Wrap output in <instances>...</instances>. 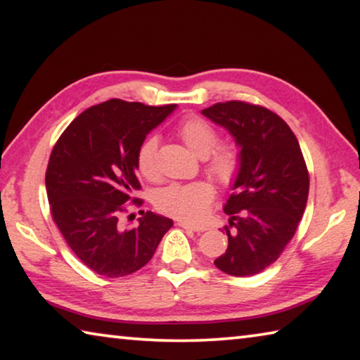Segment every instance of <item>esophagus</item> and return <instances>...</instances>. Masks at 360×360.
Segmentation results:
<instances>
[{"instance_id": "obj_1", "label": "esophagus", "mask_w": 360, "mask_h": 360, "mask_svg": "<svg viewBox=\"0 0 360 360\" xmlns=\"http://www.w3.org/2000/svg\"><path fill=\"white\" fill-rule=\"evenodd\" d=\"M178 225H179V227H182V229H188V230H193V231H205L206 230L205 225H195V224L186 222V221H179Z\"/></svg>"}]
</instances>
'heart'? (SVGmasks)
<instances>
[{
	"label": "heart",
	"instance_id": "obj_1",
	"mask_svg": "<svg viewBox=\"0 0 360 360\" xmlns=\"http://www.w3.org/2000/svg\"><path fill=\"white\" fill-rule=\"evenodd\" d=\"M178 135L195 155L205 160V172L219 184L231 186L241 169V150L236 144H217L219 135L208 122L195 117H186L179 122ZM157 138L149 136L139 144L136 150V169L148 181H157ZM214 197L208 182L197 181L188 184H169L163 187L155 197V205L165 214L188 222L198 221L208 211Z\"/></svg>",
	"mask_w": 360,
	"mask_h": 360
}]
</instances>
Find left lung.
Returning a JSON list of instances; mask_svg holds the SVG:
<instances>
[{"instance_id":"8db88e82","label":"left lung","mask_w":360,"mask_h":360,"mask_svg":"<svg viewBox=\"0 0 360 360\" xmlns=\"http://www.w3.org/2000/svg\"><path fill=\"white\" fill-rule=\"evenodd\" d=\"M202 112L241 148L240 174L224 206L229 246L214 265L236 278L257 275L278 260L307 206L309 174L300 144L290 127L264 106L231 100Z\"/></svg>"}]
</instances>
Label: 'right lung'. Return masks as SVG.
<instances>
[{"label": "right lung", "instance_id": "add662e5", "mask_svg": "<svg viewBox=\"0 0 360 360\" xmlns=\"http://www.w3.org/2000/svg\"><path fill=\"white\" fill-rule=\"evenodd\" d=\"M174 108L108 100L79 114L53 146L46 172L51 214L71 251L96 275L138 271L172 229V219L150 211L133 229L122 227L120 217L127 203H143L133 197L141 188L139 144Z\"/></svg>", "mask_w": 360, "mask_h": 360}]
</instances>
